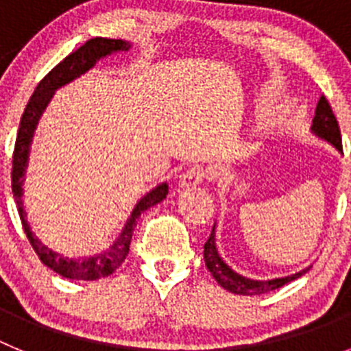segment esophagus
Segmentation results:
<instances>
[{"label": "esophagus", "mask_w": 351, "mask_h": 351, "mask_svg": "<svg viewBox=\"0 0 351 351\" xmlns=\"http://www.w3.org/2000/svg\"><path fill=\"white\" fill-rule=\"evenodd\" d=\"M204 178H206L204 170L200 169V167H193V169L186 170L181 178H179V188H182V190H190V188H195V186L200 184V182L204 181Z\"/></svg>", "instance_id": "34e87169"}]
</instances>
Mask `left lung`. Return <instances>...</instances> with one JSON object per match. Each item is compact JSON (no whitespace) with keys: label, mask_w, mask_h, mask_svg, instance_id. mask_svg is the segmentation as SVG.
Returning a JSON list of instances; mask_svg holds the SVG:
<instances>
[{"label":"left lung","mask_w":351,"mask_h":351,"mask_svg":"<svg viewBox=\"0 0 351 351\" xmlns=\"http://www.w3.org/2000/svg\"><path fill=\"white\" fill-rule=\"evenodd\" d=\"M311 133L315 137L320 138V141L328 142L336 151L343 153L339 125H337L336 116L332 114V108H330V105H328L325 96H322L320 100H318V105H316L315 117H313L311 125ZM204 260H206L207 269H209V272L213 274L214 280L218 281L219 287L232 291V293H237V295L250 297L262 295V293H267V291L276 290V288H281L283 285L290 283V281L299 280L300 276H304L309 269H311V265H309V267L302 269V271L295 272V274L285 276V278H274V280H253V278L239 274V272L234 271V269L223 260V256L219 255L218 244H216V223H214L213 226L210 237L207 239L206 246H204Z\"/></svg>","instance_id":"obj_1"}]
</instances>
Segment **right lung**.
I'll return each instance as SVG.
<instances>
[{"instance_id":"right-lung-1","label":"right lung","mask_w":351,"mask_h":351,"mask_svg":"<svg viewBox=\"0 0 351 351\" xmlns=\"http://www.w3.org/2000/svg\"><path fill=\"white\" fill-rule=\"evenodd\" d=\"M130 49H132V43L126 42V40L101 38V36L88 40L82 47H79L75 52L66 56L60 64H56L47 75L43 77L42 82L36 86L35 93L31 95L29 101H27L26 108H24L23 117H21V125H19L17 141H15L14 149V165H12V191H14L15 202H17L19 207V216H21L24 232H26L27 239H29L31 246L36 251L40 260L49 269H52V271L66 278V280L95 281L112 274L116 269H119L121 263L125 262L126 255H128L133 228L137 225V219L141 218V214L145 213L149 207L160 204L169 195V184L167 182H161L156 188L147 191L135 204L128 219H126L125 226H123V230L117 235L116 241L108 246V250L101 251L98 255L84 256V258H68V256H63L58 251L45 246L36 237L35 232L31 230V225L27 221V213L24 209L23 186L24 181H26L31 142H33V137H35V130L38 126L40 117L45 112L47 105L51 104L54 93L60 88H63V86H66V84L79 79L80 75H84L91 68H95V64L100 60H104V58L117 54V52H126Z\"/></svg>"}]
</instances>
